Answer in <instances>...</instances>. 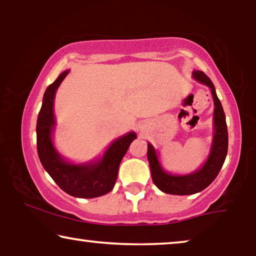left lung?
<instances>
[{
	"mask_svg": "<svg viewBox=\"0 0 256 256\" xmlns=\"http://www.w3.org/2000/svg\"><path fill=\"white\" fill-rule=\"evenodd\" d=\"M194 78L197 82L204 84L211 90L213 101H214V113H213V124H214V132H213V141L211 152L200 169L188 174H171L163 170L160 166L158 156L154 146L148 143V156L152 178L154 184L160 191L169 194L185 196L194 194L200 192L208 186L216 177L218 176L224 162L227 156L228 148V132H227L226 118L224 113L222 102L218 99L216 88L211 79L202 71H194Z\"/></svg>",
	"mask_w": 256,
	"mask_h": 256,
	"instance_id": "obj_1",
	"label": "left lung"
}]
</instances>
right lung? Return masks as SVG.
Returning a JSON list of instances; mask_svg holds the SVG:
<instances>
[{"instance_id":"1","label":"right lung","mask_w":256,"mask_h":256,"mask_svg":"<svg viewBox=\"0 0 256 256\" xmlns=\"http://www.w3.org/2000/svg\"><path fill=\"white\" fill-rule=\"evenodd\" d=\"M68 72H62L44 93L36 126L38 157L52 180L66 194L76 198L100 197L113 190L118 166L130 143L136 138V134L130 132L116 138L104 156L94 162L73 164L62 158L52 142L56 126L54 101L59 85Z\"/></svg>"}]
</instances>
